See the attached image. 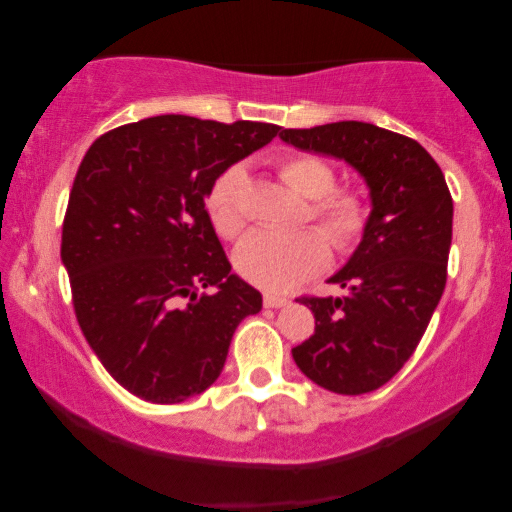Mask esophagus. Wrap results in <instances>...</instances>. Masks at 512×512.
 I'll return each mask as SVG.
<instances>
[{
    "label": "esophagus",
    "instance_id": "34e87169",
    "mask_svg": "<svg viewBox=\"0 0 512 512\" xmlns=\"http://www.w3.org/2000/svg\"><path fill=\"white\" fill-rule=\"evenodd\" d=\"M289 300H286L284 296H275V293H265L263 296V305L265 307H284Z\"/></svg>",
    "mask_w": 512,
    "mask_h": 512
}]
</instances>
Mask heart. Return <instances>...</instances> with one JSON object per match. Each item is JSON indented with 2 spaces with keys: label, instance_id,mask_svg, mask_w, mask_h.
<instances>
[{
  "label": "heart",
  "instance_id": "b5f03b06",
  "mask_svg": "<svg viewBox=\"0 0 512 512\" xmlns=\"http://www.w3.org/2000/svg\"><path fill=\"white\" fill-rule=\"evenodd\" d=\"M291 191L310 200L307 209L321 233L338 251L354 247L368 223V202L352 188H335V170L317 156H293L279 165ZM247 174L230 167L214 181L207 195V212L221 237H237L244 228L242 193ZM328 261V247L317 230L270 233L254 230L235 251V268L247 282L270 293L289 291L319 272Z\"/></svg>",
  "mask_w": 512,
  "mask_h": 512
}]
</instances>
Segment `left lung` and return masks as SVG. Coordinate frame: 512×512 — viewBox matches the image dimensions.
I'll list each match as a JSON object with an SVG mask.
<instances>
[{
    "label": "left lung",
    "instance_id": "8db88e82",
    "mask_svg": "<svg viewBox=\"0 0 512 512\" xmlns=\"http://www.w3.org/2000/svg\"><path fill=\"white\" fill-rule=\"evenodd\" d=\"M300 151L345 160L366 181L370 214L359 247L328 277L345 293L303 298L314 335L293 361L333 394H368L410 359L443 296L452 244V195L429 151L373 123L282 130Z\"/></svg>",
    "mask_w": 512,
    "mask_h": 512
}]
</instances>
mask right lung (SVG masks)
Wrapping results in <instances>:
<instances>
[{"label": "right lung", "instance_id": "1", "mask_svg": "<svg viewBox=\"0 0 512 512\" xmlns=\"http://www.w3.org/2000/svg\"><path fill=\"white\" fill-rule=\"evenodd\" d=\"M277 125L153 116L95 139L76 172L62 265L88 345L144 401L212 387L237 324L263 298L230 272L205 200Z\"/></svg>", "mask_w": 512, "mask_h": 512}]
</instances>
